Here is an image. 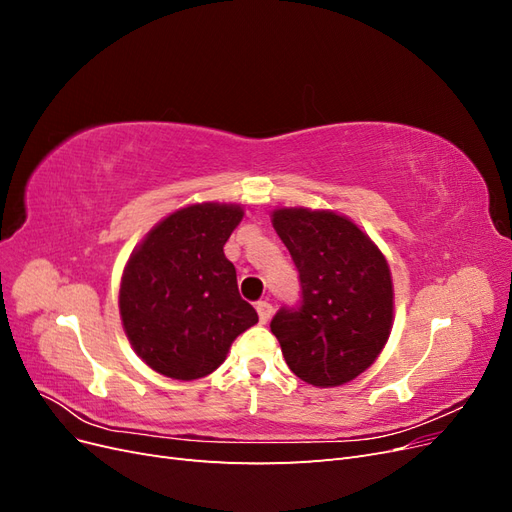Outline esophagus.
Returning <instances> with one entry per match:
<instances>
[{
  "label": "esophagus",
  "mask_w": 512,
  "mask_h": 512,
  "mask_svg": "<svg viewBox=\"0 0 512 512\" xmlns=\"http://www.w3.org/2000/svg\"><path fill=\"white\" fill-rule=\"evenodd\" d=\"M256 312H258L260 322L267 324V322L271 320V316H273V305H271L269 301H260V303L256 305Z\"/></svg>",
  "instance_id": "esophagus-1"
}]
</instances>
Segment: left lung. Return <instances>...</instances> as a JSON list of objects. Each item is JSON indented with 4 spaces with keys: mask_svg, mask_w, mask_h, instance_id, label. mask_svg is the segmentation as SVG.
I'll return each instance as SVG.
<instances>
[{
    "mask_svg": "<svg viewBox=\"0 0 512 512\" xmlns=\"http://www.w3.org/2000/svg\"><path fill=\"white\" fill-rule=\"evenodd\" d=\"M271 222L301 280L299 307H282L271 333L294 376L318 389L342 386L374 365L391 335L389 262L367 232L335 211L280 207Z\"/></svg>",
    "mask_w": 512,
    "mask_h": 512,
    "instance_id": "obj_1",
    "label": "left lung"
}]
</instances>
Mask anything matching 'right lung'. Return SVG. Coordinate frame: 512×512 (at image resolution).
Instances as JSON below:
<instances>
[{
    "label": "right lung",
    "mask_w": 512,
    "mask_h": 512,
    "mask_svg": "<svg viewBox=\"0 0 512 512\" xmlns=\"http://www.w3.org/2000/svg\"><path fill=\"white\" fill-rule=\"evenodd\" d=\"M241 220V205H188L166 215L132 252L119 316L134 352L158 374L185 382L209 376L258 322L224 256Z\"/></svg>",
    "instance_id": "1"
}]
</instances>
